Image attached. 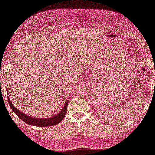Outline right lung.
Listing matches in <instances>:
<instances>
[{"label":"right lung","mask_w":155,"mask_h":155,"mask_svg":"<svg viewBox=\"0 0 155 155\" xmlns=\"http://www.w3.org/2000/svg\"><path fill=\"white\" fill-rule=\"evenodd\" d=\"M6 93H8V91H6ZM8 95V93L7 94ZM8 104H10V107L11 108V109L15 112L16 114H17V116L21 118V119L24 121L25 123L28 124L32 125V126H36L38 127H49L52 126V125H55L63 119V118L66 115L67 110V106L68 103V99L65 102L64 106L62 107L61 110L57 114L54 115L51 117L49 118H35L29 116L27 114L22 113L21 110H19L17 108H16L14 105L12 104V102L11 101V99L9 98V97H8Z\"/></svg>","instance_id":"1"}]
</instances>
